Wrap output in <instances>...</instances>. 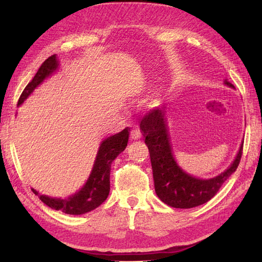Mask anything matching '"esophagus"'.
<instances>
[{"label": "esophagus", "mask_w": 262, "mask_h": 262, "mask_svg": "<svg viewBox=\"0 0 262 262\" xmlns=\"http://www.w3.org/2000/svg\"><path fill=\"white\" fill-rule=\"evenodd\" d=\"M130 138H132V140H134V141L140 140V138H141L140 128H137V127L133 128V129L130 130Z\"/></svg>", "instance_id": "obj_1"}]
</instances>
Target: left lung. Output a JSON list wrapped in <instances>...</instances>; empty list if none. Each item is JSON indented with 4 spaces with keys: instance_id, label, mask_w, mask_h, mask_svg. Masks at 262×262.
<instances>
[{
    "instance_id": "8db88e82",
    "label": "left lung",
    "mask_w": 262,
    "mask_h": 262,
    "mask_svg": "<svg viewBox=\"0 0 262 262\" xmlns=\"http://www.w3.org/2000/svg\"><path fill=\"white\" fill-rule=\"evenodd\" d=\"M224 83L227 86L234 88L227 80ZM140 126L149 151L155 192L171 207L192 208L207 203L234 173L240 163L243 143L235 160L224 172L211 179L194 178L186 173L173 158L164 109L157 108L149 111L143 117Z\"/></svg>"
}]
</instances>
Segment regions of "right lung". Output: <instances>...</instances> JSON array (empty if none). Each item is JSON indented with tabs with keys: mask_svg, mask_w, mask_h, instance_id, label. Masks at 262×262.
I'll return each instance as SVG.
<instances>
[{
	"mask_svg": "<svg viewBox=\"0 0 262 262\" xmlns=\"http://www.w3.org/2000/svg\"><path fill=\"white\" fill-rule=\"evenodd\" d=\"M57 69L58 60L56 55H53L41 64L31 82L28 83L19 98L18 105L24 102L31 92ZM128 137H129V129L126 127L118 134H115L102 141L100 144L91 174L85 185L81 188V190L72 194L69 198H52L45 196V194H39L35 189H32L33 193L37 194L39 199L48 207L55 210H62L65 214L81 215L96 209L108 197L110 191L111 163L126 148Z\"/></svg>",
	"mask_w": 262,
	"mask_h": 262,
	"instance_id": "obj_1",
	"label": "right lung"
}]
</instances>
